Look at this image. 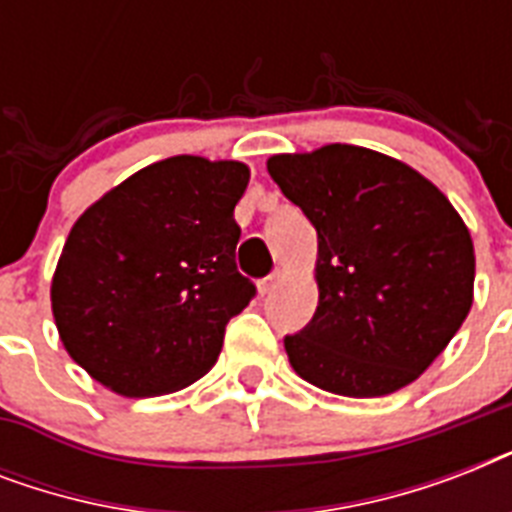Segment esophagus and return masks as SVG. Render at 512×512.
<instances>
[{
  "label": "esophagus",
  "instance_id": "esophagus-1",
  "mask_svg": "<svg viewBox=\"0 0 512 512\" xmlns=\"http://www.w3.org/2000/svg\"><path fill=\"white\" fill-rule=\"evenodd\" d=\"M281 276H284V271H281V268H276V271H273L271 276H265V279L257 281V289H260V295H271L273 289L279 287Z\"/></svg>",
  "mask_w": 512,
  "mask_h": 512
}]
</instances>
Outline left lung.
Here are the masks:
<instances>
[{"instance_id":"1","label":"left lung","mask_w":512,"mask_h":512,"mask_svg":"<svg viewBox=\"0 0 512 512\" xmlns=\"http://www.w3.org/2000/svg\"><path fill=\"white\" fill-rule=\"evenodd\" d=\"M268 172L319 236V305L284 337L292 369L350 398L417 380L473 305L476 255L457 209L428 177L361 146L271 156Z\"/></svg>"}]
</instances>
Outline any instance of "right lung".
<instances>
[{"label":"right lung","instance_id":"right-lung-1","mask_svg":"<svg viewBox=\"0 0 512 512\" xmlns=\"http://www.w3.org/2000/svg\"><path fill=\"white\" fill-rule=\"evenodd\" d=\"M241 162L172 156L98 199L68 233L52 316L68 356L119 396L191 385L215 366L225 324L255 297L236 271Z\"/></svg>","mask_w":512,"mask_h":512}]
</instances>
